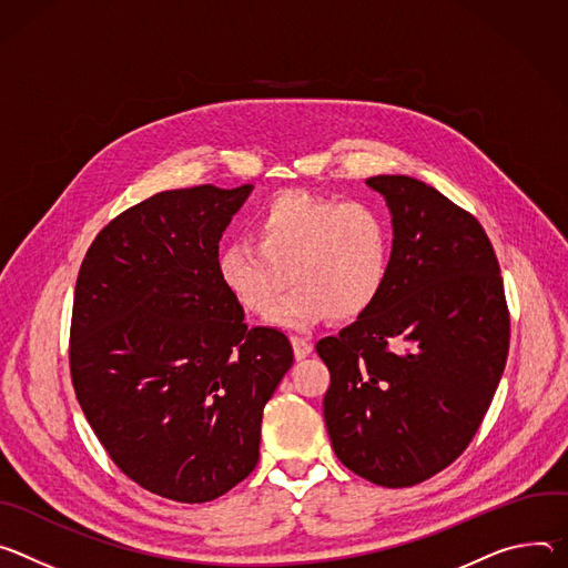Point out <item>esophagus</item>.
<instances>
[{
    "instance_id": "obj_1",
    "label": "esophagus",
    "mask_w": 568,
    "mask_h": 568,
    "mask_svg": "<svg viewBox=\"0 0 568 568\" xmlns=\"http://www.w3.org/2000/svg\"><path fill=\"white\" fill-rule=\"evenodd\" d=\"M291 343H293L295 358H306V356L313 352V345H311L306 338H302V336H293Z\"/></svg>"
}]
</instances>
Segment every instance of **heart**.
Segmentation results:
<instances>
[{
	"mask_svg": "<svg viewBox=\"0 0 568 568\" xmlns=\"http://www.w3.org/2000/svg\"><path fill=\"white\" fill-rule=\"evenodd\" d=\"M252 239L223 245L216 275L225 293L271 323L306 329L334 316L356 321L379 302L393 266V230L384 212L367 203L284 192L252 223Z\"/></svg>",
	"mask_w": 568,
	"mask_h": 568,
	"instance_id": "heart-1",
	"label": "heart"
}]
</instances>
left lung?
I'll return each instance as SVG.
<instances>
[{
    "label": "left lung",
    "instance_id": "8db88e82",
    "mask_svg": "<svg viewBox=\"0 0 568 568\" xmlns=\"http://www.w3.org/2000/svg\"><path fill=\"white\" fill-rule=\"evenodd\" d=\"M393 216L384 295L318 341L323 402L338 460L384 487L449 467L476 435L508 358L510 316L483 225L430 184L374 175Z\"/></svg>",
    "mask_w": 568,
    "mask_h": 568
}]
</instances>
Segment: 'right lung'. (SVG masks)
Segmentation results:
<instances>
[{"label":"right lung","instance_id":"1","mask_svg":"<svg viewBox=\"0 0 568 568\" xmlns=\"http://www.w3.org/2000/svg\"><path fill=\"white\" fill-rule=\"evenodd\" d=\"M252 184L160 192L110 221L81 264L70 336L77 399L112 463L144 489L205 503L260 460L262 415L291 341L247 329L216 275Z\"/></svg>","mask_w":568,"mask_h":568}]
</instances>
